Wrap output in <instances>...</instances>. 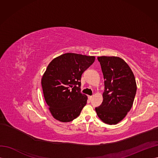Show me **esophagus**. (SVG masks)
<instances>
[{
  "instance_id": "34e87169",
  "label": "esophagus",
  "mask_w": 158,
  "mask_h": 158,
  "mask_svg": "<svg viewBox=\"0 0 158 158\" xmlns=\"http://www.w3.org/2000/svg\"><path fill=\"white\" fill-rule=\"evenodd\" d=\"M92 98H93L92 95H91V96H90V95H89V96H88V98H89V100L92 99Z\"/></svg>"
}]
</instances>
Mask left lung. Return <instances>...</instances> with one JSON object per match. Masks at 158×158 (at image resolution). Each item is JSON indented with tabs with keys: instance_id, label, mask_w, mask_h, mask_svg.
<instances>
[{
	"instance_id": "obj_1",
	"label": "left lung",
	"mask_w": 158,
	"mask_h": 158,
	"mask_svg": "<svg viewBox=\"0 0 158 158\" xmlns=\"http://www.w3.org/2000/svg\"><path fill=\"white\" fill-rule=\"evenodd\" d=\"M104 78L103 102L95 111L108 125H116L130 111L136 92L135 75L129 66L118 56H98Z\"/></svg>"
}]
</instances>
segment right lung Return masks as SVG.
Masks as SVG:
<instances>
[{
  "label": "right lung",
  "mask_w": 158,
  "mask_h": 158,
  "mask_svg": "<svg viewBox=\"0 0 158 158\" xmlns=\"http://www.w3.org/2000/svg\"><path fill=\"white\" fill-rule=\"evenodd\" d=\"M94 60V56L68 52L49 64L41 85L49 111L56 120L68 123L80 115L88 99L80 92L81 76Z\"/></svg>",
  "instance_id": "obj_1"
}]
</instances>
